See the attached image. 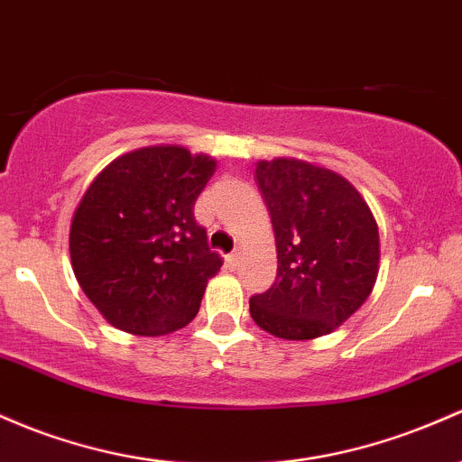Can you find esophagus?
Returning a JSON list of instances; mask_svg holds the SVG:
<instances>
[{"mask_svg": "<svg viewBox=\"0 0 462 462\" xmlns=\"http://www.w3.org/2000/svg\"><path fill=\"white\" fill-rule=\"evenodd\" d=\"M239 256H241L239 250H235L232 254H227V267H230V270H236V265H239Z\"/></svg>", "mask_w": 462, "mask_h": 462, "instance_id": "1", "label": "esophagus"}]
</instances>
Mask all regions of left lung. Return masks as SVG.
I'll list each match as a JSON object with an SVG mask.
<instances>
[{"label": "left lung", "mask_w": 462, "mask_h": 462, "mask_svg": "<svg viewBox=\"0 0 462 462\" xmlns=\"http://www.w3.org/2000/svg\"><path fill=\"white\" fill-rule=\"evenodd\" d=\"M254 180L276 235L278 272L250 298V316L282 339L331 333L371 296L379 230L344 177L300 160L258 162Z\"/></svg>", "instance_id": "obj_1"}]
</instances>
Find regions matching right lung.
<instances>
[{"instance_id":"right-lung-1","label":"right lung","mask_w":462,"mask_h":462,"mask_svg":"<svg viewBox=\"0 0 462 462\" xmlns=\"http://www.w3.org/2000/svg\"><path fill=\"white\" fill-rule=\"evenodd\" d=\"M217 162L184 146H149L114 160L74 212L69 256L85 296L134 336H164L197 316L223 265L195 221Z\"/></svg>"}]
</instances>
